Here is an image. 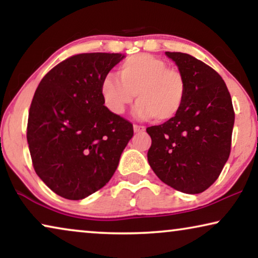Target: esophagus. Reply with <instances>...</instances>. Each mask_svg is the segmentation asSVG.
<instances>
[{
    "mask_svg": "<svg viewBox=\"0 0 258 258\" xmlns=\"http://www.w3.org/2000/svg\"><path fill=\"white\" fill-rule=\"evenodd\" d=\"M146 128H144L143 125H137V124H134V132L135 133H143Z\"/></svg>",
    "mask_w": 258,
    "mask_h": 258,
    "instance_id": "1",
    "label": "esophagus"
}]
</instances>
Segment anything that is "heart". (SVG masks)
<instances>
[{
	"mask_svg": "<svg viewBox=\"0 0 258 258\" xmlns=\"http://www.w3.org/2000/svg\"><path fill=\"white\" fill-rule=\"evenodd\" d=\"M117 76L107 74L100 83L105 107L121 115L135 98V115L165 122L181 111L185 100L186 84L178 70L168 68L163 59L150 54H137L125 58L117 68Z\"/></svg>",
	"mask_w": 258,
	"mask_h": 258,
	"instance_id": "heart-1",
	"label": "heart"
}]
</instances>
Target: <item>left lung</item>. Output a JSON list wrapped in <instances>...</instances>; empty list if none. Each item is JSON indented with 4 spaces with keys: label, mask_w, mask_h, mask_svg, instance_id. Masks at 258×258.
I'll use <instances>...</instances> for the list:
<instances>
[{
    "label": "left lung",
    "mask_w": 258,
    "mask_h": 258,
    "mask_svg": "<svg viewBox=\"0 0 258 258\" xmlns=\"http://www.w3.org/2000/svg\"><path fill=\"white\" fill-rule=\"evenodd\" d=\"M185 80L181 111L147 128L148 162L157 177L178 191L200 194L220 176L231 149L235 122L224 81L206 63L184 52L165 51Z\"/></svg>",
    "instance_id": "left-lung-1"
}]
</instances>
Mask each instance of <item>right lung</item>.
I'll use <instances>...</instances> for the list:
<instances>
[{
    "label": "right lung",
    "instance_id": "right-lung-1",
    "mask_svg": "<svg viewBox=\"0 0 258 258\" xmlns=\"http://www.w3.org/2000/svg\"><path fill=\"white\" fill-rule=\"evenodd\" d=\"M122 54H77L55 66L31 101L27 141L35 171L55 194L82 200L104 186L134 135L133 124L105 107L103 77Z\"/></svg>",
    "mask_w": 258,
    "mask_h": 258
}]
</instances>
